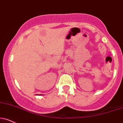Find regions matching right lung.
Here are the masks:
<instances>
[{
    "mask_svg": "<svg viewBox=\"0 0 123 123\" xmlns=\"http://www.w3.org/2000/svg\"><path fill=\"white\" fill-rule=\"evenodd\" d=\"M39 95H40V94H39ZM41 95H43V94H41Z\"/></svg>",
    "mask_w": 123,
    "mask_h": 123,
    "instance_id": "obj_1",
    "label": "right lung"
}]
</instances>
